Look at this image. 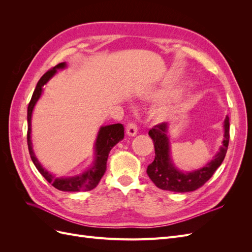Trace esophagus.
Wrapping results in <instances>:
<instances>
[{"mask_svg": "<svg viewBox=\"0 0 252 252\" xmlns=\"http://www.w3.org/2000/svg\"><path fill=\"white\" fill-rule=\"evenodd\" d=\"M126 133L129 136H134L136 133H138V127H136V125L133 123H129L126 127Z\"/></svg>", "mask_w": 252, "mask_h": 252, "instance_id": "esophagus-1", "label": "esophagus"}]
</instances>
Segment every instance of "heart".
Instances as JSON below:
<instances>
[{
	"instance_id": "heart-1",
	"label": "heart",
	"mask_w": 252,
	"mask_h": 252,
	"mask_svg": "<svg viewBox=\"0 0 252 252\" xmlns=\"http://www.w3.org/2000/svg\"><path fill=\"white\" fill-rule=\"evenodd\" d=\"M168 94H169L167 90L158 89V90H155L154 93H151L149 96L152 98V100H163V98L168 96ZM181 104H182L181 95L178 94H173L168 102L158 106V107L155 110L156 117L158 120H167L168 118L174 116V114L179 111Z\"/></svg>"
}]
</instances>
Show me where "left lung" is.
<instances>
[{
	"label": "left lung",
	"instance_id": "1",
	"mask_svg": "<svg viewBox=\"0 0 252 252\" xmlns=\"http://www.w3.org/2000/svg\"><path fill=\"white\" fill-rule=\"evenodd\" d=\"M223 144L210 162L199 169L182 171L172 162L170 154L169 126L166 123L156 125L148 134L155 143V161L147 167V174L159 189L173 192H189L207 182L224 161L229 143V118L224 120Z\"/></svg>",
	"mask_w": 252,
	"mask_h": 252
}]
</instances>
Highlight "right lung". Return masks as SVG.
<instances>
[{"mask_svg":"<svg viewBox=\"0 0 252 252\" xmlns=\"http://www.w3.org/2000/svg\"><path fill=\"white\" fill-rule=\"evenodd\" d=\"M67 65L65 62L60 63L55 66L52 69L48 70L37 82L36 87L33 91L32 100L28 105L27 109V122H28V130H27V144L29 149V155L32 158L34 166L43 177L47 180L48 183L56 187L61 191H88L96 187L98 182L101 181L102 177L106 171V163L110 150L113 146L124 139V126L118 123L107 126H102L97 132L96 140L94 143V159L90 167L83 171L80 174L72 175V177H56L55 174L47 171L41 163L37 161L32 149V111L36 102L42 95L43 87L45 84L57 73L58 70L64 69Z\"/></svg>","mask_w":252,"mask_h":252,"instance_id":"add662e5","label":"right lung"}]
</instances>
